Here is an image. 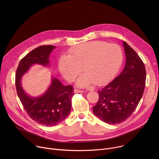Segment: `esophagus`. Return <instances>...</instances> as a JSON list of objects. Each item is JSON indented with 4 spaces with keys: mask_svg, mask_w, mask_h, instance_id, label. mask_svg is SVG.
<instances>
[{
    "mask_svg": "<svg viewBox=\"0 0 159 159\" xmlns=\"http://www.w3.org/2000/svg\"><path fill=\"white\" fill-rule=\"evenodd\" d=\"M83 92H84L83 90H79L77 89H74V93H83Z\"/></svg>",
    "mask_w": 159,
    "mask_h": 159,
    "instance_id": "esophagus-1",
    "label": "esophagus"
}]
</instances>
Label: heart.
I'll return each mask as SVG.
<instances>
[{"label":"heart","instance_id":"obj_1","mask_svg":"<svg viewBox=\"0 0 159 159\" xmlns=\"http://www.w3.org/2000/svg\"><path fill=\"white\" fill-rule=\"evenodd\" d=\"M123 59L119 45L102 41H89L72 48L69 56H61L58 68L62 76L69 82L77 78L83 68L85 74L78 79L79 87H85L92 82L102 85L116 75Z\"/></svg>","mask_w":159,"mask_h":159}]
</instances>
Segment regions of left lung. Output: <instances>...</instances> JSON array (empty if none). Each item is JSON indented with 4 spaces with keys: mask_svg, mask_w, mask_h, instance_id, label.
I'll return each instance as SVG.
<instances>
[{
    "mask_svg": "<svg viewBox=\"0 0 159 159\" xmlns=\"http://www.w3.org/2000/svg\"><path fill=\"white\" fill-rule=\"evenodd\" d=\"M126 63L121 73L98 90L94 115L108 124L125 121L137 107L144 92L146 70L142 59L124 41Z\"/></svg>",
    "mask_w": 159,
    "mask_h": 159,
    "instance_id": "left-lung-1",
    "label": "left lung"
}]
</instances>
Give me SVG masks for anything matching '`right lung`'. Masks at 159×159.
<instances>
[{
  "mask_svg": "<svg viewBox=\"0 0 159 159\" xmlns=\"http://www.w3.org/2000/svg\"><path fill=\"white\" fill-rule=\"evenodd\" d=\"M56 48L53 45L39 47L22 58L16 70V87L18 97L30 117L39 124L55 126L64 120L70 114L74 88L64 85L57 78L52 77V83L41 96H29L21 85V79L34 64L50 66V55Z\"/></svg>",
  "mask_w": 159,
  "mask_h": 159,
  "instance_id": "obj_1",
  "label": "right lung"
}]
</instances>
